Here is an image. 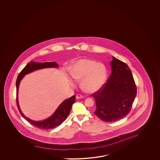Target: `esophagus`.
<instances>
[{
	"mask_svg": "<svg viewBox=\"0 0 160 160\" xmlns=\"http://www.w3.org/2000/svg\"><path fill=\"white\" fill-rule=\"evenodd\" d=\"M76 99H81V98H83L84 97L82 95H81L80 94H78L76 96Z\"/></svg>",
	"mask_w": 160,
	"mask_h": 160,
	"instance_id": "obj_1",
	"label": "esophagus"
}]
</instances>
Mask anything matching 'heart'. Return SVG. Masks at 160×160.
<instances>
[{
    "instance_id": "1",
    "label": "heart",
    "mask_w": 160,
    "mask_h": 160,
    "mask_svg": "<svg viewBox=\"0 0 160 160\" xmlns=\"http://www.w3.org/2000/svg\"><path fill=\"white\" fill-rule=\"evenodd\" d=\"M70 75L74 80L80 81L84 92L92 93L99 90L105 84L107 69L104 64L88 58L77 61L71 67ZM71 85L73 82L70 81Z\"/></svg>"
}]
</instances>
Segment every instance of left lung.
<instances>
[{
	"mask_svg": "<svg viewBox=\"0 0 160 160\" xmlns=\"http://www.w3.org/2000/svg\"><path fill=\"white\" fill-rule=\"evenodd\" d=\"M112 58L110 77L98 91L92 95L97 106L95 114L107 122L126 117L130 112L137 95L136 85L128 66Z\"/></svg>",
	"mask_w": 160,
	"mask_h": 160,
	"instance_id": "left-lung-1",
	"label": "left lung"
}]
</instances>
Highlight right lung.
I'll return each instance as SVG.
<instances>
[{
	"label": "right lung",
	"mask_w": 160,
	"mask_h": 160,
	"mask_svg": "<svg viewBox=\"0 0 160 160\" xmlns=\"http://www.w3.org/2000/svg\"><path fill=\"white\" fill-rule=\"evenodd\" d=\"M58 63L55 62H36L32 61L31 62L28 63L21 72L19 73L18 76L16 81V89H17V105L19 113L26 120L28 121L32 126L38 128L43 129H50L55 128L60 125L63 123L66 119L68 117L69 113L71 109L76 97L73 95L71 98L64 100L63 102L58 106L54 113L50 117L45 120L42 121H34L31 120V119L27 118L24 115L22 112L19 108L18 99V92L19 85V83L23 78L24 76L27 73H30L32 71L44 68H58Z\"/></svg>",
	"instance_id": "add662e5"
}]
</instances>
